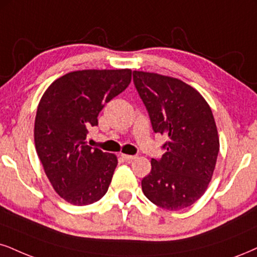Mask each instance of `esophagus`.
Returning a JSON list of instances; mask_svg holds the SVG:
<instances>
[{
	"label": "esophagus",
	"mask_w": 257,
	"mask_h": 257,
	"mask_svg": "<svg viewBox=\"0 0 257 257\" xmlns=\"http://www.w3.org/2000/svg\"><path fill=\"white\" fill-rule=\"evenodd\" d=\"M122 156V158L125 161H132V160H136V158H137V156H136V155H121Z\"/></svg>",
	"instance_id": "1"
}]
</instances>
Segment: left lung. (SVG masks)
Wrapping results in <instances>:
<instances>
[{
	"label": "left lung",
	"instance_id": "8db88e82",
	"mask_svg": "<svg viewBox=\"0 0 257 257\" xmlns=\"http://www.w3.org/2000/svg\"><path fill=\"white\" fill-rule=\"evenodd\" d=\"M134 83L154 132L168 137L142 189L155 205L182 210L200 199L213 175L219 153L213 114L199 91L177 78L134 71Z\"/></svg>",
	"mask_w": 257,
	"mask_h": 257
}]
</instances>
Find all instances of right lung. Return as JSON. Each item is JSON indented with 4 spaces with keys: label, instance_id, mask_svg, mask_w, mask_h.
<instances>
[{
    "label": "right lung",
    "instance_id": "add662e5",
    "mask_svg": "<svg viewBox=\"0 0 257 257\" xmlns=\"http://www.w3.org/2000/svg\"><path fill=\"white\" fill-rule=\"evenodd\" d=\"M132 71L69 72L47 88L34 122V142L47 179L65 201L83 206L107 193L118 164L115 155L85 143L104 104L122 93Z\"/></svg>",
    "mask_w": 257,
    "mask_h": 257
}]
</instances>
